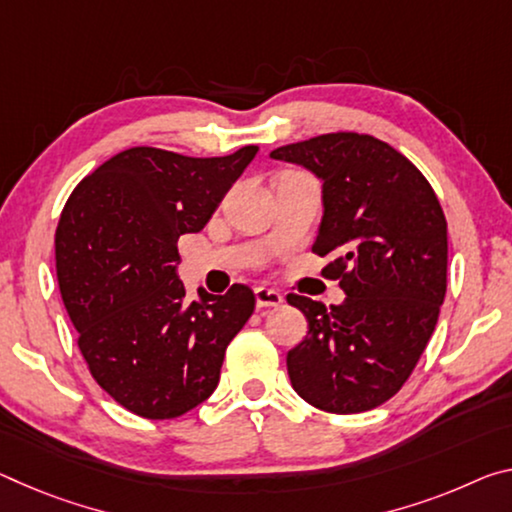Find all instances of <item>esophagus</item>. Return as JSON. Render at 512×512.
I'll list each match as a JSON object with an SVG mask.
<instances>
[{
  "instance_id": "34e87169",
  "label": "esophagus",
  "mask_w": 512,
  "mask_h": 512,
  "mask_svg": "<svg viewBox=\"0 0 512 512\" xmlns=\"http://www.w3.org/2000/svg\"><path fill=\"white\" fill-rule=\"evenodd\" d=\"M255 300H257V307H280L285 296H282L280 291L269 289V287H257Z\"/></svg>"
}]
</instances>
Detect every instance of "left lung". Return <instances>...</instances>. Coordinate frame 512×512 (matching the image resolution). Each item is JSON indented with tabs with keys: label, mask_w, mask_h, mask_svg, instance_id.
Here are the masks:
<instances>
[{
	"label": "left lung",
	"mask_w": 512,
	"mask_h": 512,
	"mask_svg": "<svg viewBox=\"0 0 512 512\" xmlns=\"http://www.w3.org/2000/svg\"><path fill=\"white\" fill-rule=\"evenodd\" d=\"M321 180L312 243L335 259L344 303L289 294L307 337L287 353L300 399L353 415L399 392L431 339L446 294V218L433 186L399 150L369 134L314 136L271 152Z\"/></svg>",
	"instance_id": "8db88e82"
}]
</instances>
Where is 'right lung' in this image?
I'll return each instance as SVG.
<instances>
[{"label":"right lung","mask_w":512,"mask_h":512,"mask_svg":"<svg viewBox=\"0 0 512 512\" xmlns=\"http://www.w3.org/2000/svg\"><path fill=\"white\" fill-rule=\"evenodd\" d=\"M129 148L72 191L56 227V278L79 351L104 392L134 415L175 419L212 396L225 348L255 294L198 289L177 275L182 234L200 232L255 159Z\"/></svg>","instance_id":"right-lung-1"}]
</instances>
